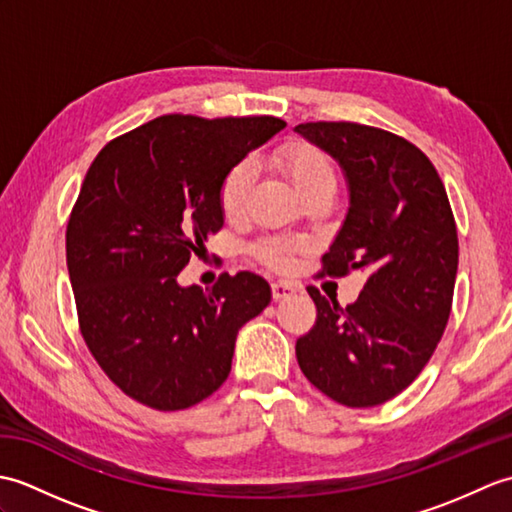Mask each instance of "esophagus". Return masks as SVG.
Segmentation results:
<instances>
[{
	"label": "esophagus",
	"mask_w": 512,
	"mask_h": 512,
	"mask_svg": "<svg viewBox=\"0 0 512 512\" xmlns=\"http://www.w3.org/2000/svg\"><path fill=\"white\" fill-rule=\"evenodd\" d=\"M273 299L279 301V299H286L290 295H295L297 292V284H292V281H275L273 286Z\"/></svg>",
	"instance_id": "esophagus-1"
}]
</instances>
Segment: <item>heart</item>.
<instances>
[{
    "label": "heart",
    "mask_w": 512,
    "mask_h": 512,
    "mask_svg": "<svg viewBox=\"0 0 512 512\" xmlns=\"http://www.w3.org/2000/svg\"><path fill=\"white\" fill-rule=\"evenodd\" d=\"M275 165L286 173L301 195H308L314 189L334 187L336 184V169L332 158L325 154L317 145L306 143V140H288L273 154ZM255 182V162L244 158L226 171V176L220 184V206L226 217H239L246 209L250 189ZM297 246L281 239H268L257 246V255L270 266H288L290 255Z\"/></svg>",
    "instance_id": "b5f03b06"
}]
</instances>
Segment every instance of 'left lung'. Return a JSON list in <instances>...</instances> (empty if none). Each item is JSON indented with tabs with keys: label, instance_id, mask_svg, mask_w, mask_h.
I'll return each instance as SVG.
<instances>
[{
	"label": "left lung",
	"instance_id": "8db88e82",
	"mask_svg": "<svg viewBox=\"0 0 512 512\" xmlns=\"http://www.w3.org/2000/svg\"><path fill=\"white\" fill-rule=\"evenodd\" d=\"M295 132L339 162L350 189L321 275L367 273L347 308L308 286L317 321L297 341V361L341 405H383L416 380L447 328L458 275L447 191L431 160L385 129L319 121Z\"/></svg>",
	"mask_w": 512,
	"mask_h": 512
}]
</instances>
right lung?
Listing matches in <instances>:
<instances>
[{
	"label": "right lung",
	"instance_id": "right-lung-1",
	"mask_svg": "<svg viewBox=\"0 0 512 512\" xmlns=\"http://www.w3.org/2000/svg\"><path fill=\"white\" fill-rule=\"evenodd\" d=\"M284 127L275 116H158L110 140L85 173L65 231L70 284L85 345L129 398L187 409L231 374L268 281L244 270L202 290L178 273L224 224L226 171Z\"/></svg>",
	"mask_w": 512,
	"mask_h": 512
}]
</instances>
